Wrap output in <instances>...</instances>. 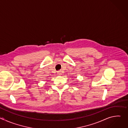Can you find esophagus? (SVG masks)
Instances as JSON below:
<instances>
[{
	"label": "esophagus",
	"instance_id": "obj_1",
	"mask_svg": "<svg viewBox=\"0 0 128 128\" xmlns=\"http://www.w3.org/2000/svg\"><path fill=\"white\" fill-rule=\"evenodd\" d=\"M58 74L59 75H61L62 74H61L60 71H59V72H58Z\"/></svg>",
	"mask_w": 128,
	"mask_h": 128
}]
</instances>
